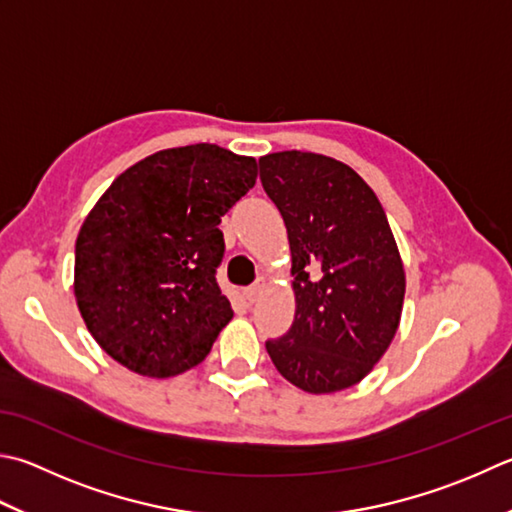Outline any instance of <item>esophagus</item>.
Returning <instances> with one entry per match:
<instances>
[{"instance_id":"esophagus-1","label":"esophagus","mask_w":512,"mask_h":512,"mask_svg":"<svg viewBox=\"0 0 512 512\" xmlns=\"http://www.w3.org/2000/svg\"><path fill=\"white\" fill-rule=\"evenodd\" d=\"M260 287H263V285H252V287L245 289V301L247 303H254L256 301V298L260 296Z\"/></svg>"}]
</instances>
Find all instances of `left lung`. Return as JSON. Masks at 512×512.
Instances as JSON below:
<instances>
[{
    "instance_id": "left-lung-1",
    "label": "left lung",
    "mask_w": 512,
    "mask_h": 512,
    "mask_svg": "<svg viewBox=\"0 0 512 512\" xmlns=\"http://www.w3.org/2000/svg\"><path fill=\"white\" fill-rule=\"evenodd\" d=\"M292 252L296 314L265 347L276 370L310 394L359 383L401 321L406 272L379 198L343 162L310 151L258 160Z\"/></svg>"
}]
</instances>
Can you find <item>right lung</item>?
Segmentation results:
<instances>
[{"instance_id":"1","label":"right lung","mask_w":512,"mask_h":512,"mask_svg":"<svg viewBox=\"0 0 512 512\" xmlns=\"http://www.w3.org/2000/svg\"><path fill=\"white\" fill-rule=\"evenodd\" d=\"M256 176L254 158L189 144L136 162L95 202L75 240L73 292L111 359L169 379L209 354L234 316L216 283L218 225Z\"/></svg>"}]
</instances>
